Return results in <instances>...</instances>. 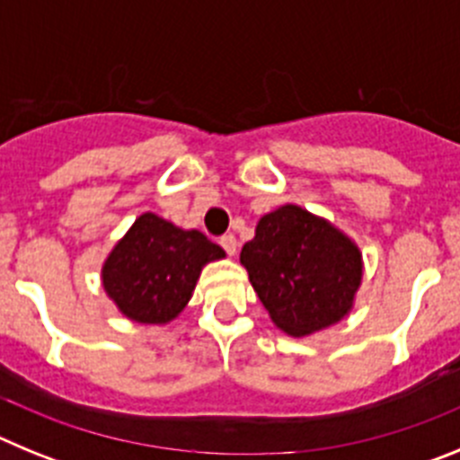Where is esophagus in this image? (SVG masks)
<instances>
[{
    "mask_svg": "<svg viewBox=\"0 0 460 460\" xmlns=\"http://www.w3.org/2000/svg\"><path fill=\"white\" fill-rule=\"evenodd\" d=\"M221 246L226 249L227 255H237V251H239V242H237V237H234V234H223Z\"/></svg>",
    "mask_w": 460,
    "mask_h": 460,
    "instance_id": "34e87169",
    "label": "esophagus"
}]
</instances>
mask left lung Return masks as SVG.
<instances>
[{"label": "left lung", "instance_id": "1", "mask_svg": "<svg viewBox=\"0 0 460 460\" xmlns=\"http://www.w3.org/2000/svg\"><path fill=\"white\" fill-rule=\"evenodd\" d=\"M242 265L271 323L308 336L343 320L361 286V251L348 234L296 205L260 218Z\"/></svg>", "mask_w": 460, "mask_h": 460}]
</instances>
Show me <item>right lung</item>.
<instances>
[{"label":"right lung","instance_id":"add662e5","mask_svg":"<svg viewBox=\"0 0 460 460\" xmlns=\"http://www.w3.org/2000/svg\"><path fill=\"white\" fill-rule=\"evenodd\" d=\"M221 258L226 251L200 230H181L147 211L110 251L101 279L121 315L168 324L189 304L202 267Z\"/></svg>","mask_w":460,"mask_h":460}]
</instances>
